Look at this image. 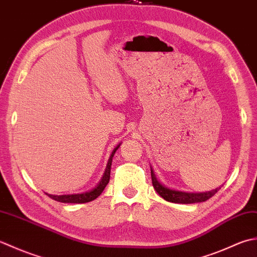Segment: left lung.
Masks as SVG:
<instances>
[{"instance_id":"obj_1","label":"left lung","mask_w":257,"mask_h":257,"mask_svg":"<svg viewBox=\"0 0 257 257\" xmlns=\"http://www.w3.org/2000/svg\"><path fill=\"white\" fill-rule=\"evenodd\" d=\"M151 176H152V184H153L154 190L158 192V194L163 197L165 201L172 202V203H179V204H192V203H200L205 202L208 198H211L217 191L218 188L215 190L208 191V192H202V193H191V192H183L173 190V188L167 187L162 184V183L156 177L153 167L151 166Z\"/></svg>"}]
</instances>
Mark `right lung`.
Masks as SVG:
<instances>
[{"instance_id": "add662e5", "label": "right lung", "mask_w": 257, "mask_h": 257, "mask_svg": "<svg viewBox=\"0 0 257 257\" xmlns=\"http://www.w3.org/2000/svg\"><path fill=\"white\" fill-rule=\"evenodd\" d=\"M119 145H121V143H119L116 148L113 150L111 156H109L107 164H106L105 172H104L101 181H99L98 184L94 188H92L91 191H87L84 193H78V194H67V195H52V194H49V193H46V195H49L51 198H53L54 201L61 202V203H87V202L95 200L96 197H98L102 194L104 188H105L106 185L108 184L109 175H111L112 160H113L115 152H116V150L119 148Z\"/></svg>"}]
</instances>
